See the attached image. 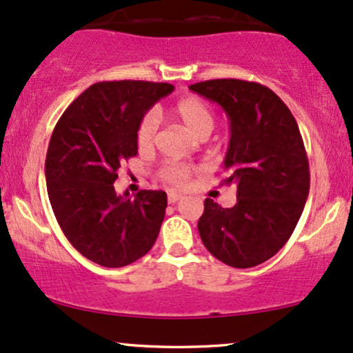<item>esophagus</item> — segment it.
I'll return each instance as SVG.
<instances>
[{"label":"esophagus","mask_w":353,"mask_h":353,"mask_svg":"<svg viewBox=\"0 0 353 353\" xmlns=\"http://www.w3.org/2000/svg\"><path fill=\"white\" fill-rule=\"evenodd\" d=\"M181 199H182L181 194H176V192H169L168 194V202H169V204H176V202L181 201Z\"/></svg>","instance_id":"1"}]
</instances>
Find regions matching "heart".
Instances as JSON below:
<instances>
[{
    "label": "heart",
    "instance_id": "obj_1",
    "mask_svg": "<svg viewBox=\"0 0 353 353\" xmlns=\"http://www.w3.org/2000/svg\"><path fill=\"white\" fill-rule=\"evenodd\" d=\"M169 112H171L174 119L179 121V123L188 129L190 134L199 137V139L208 137L210 134V131H212L214 123H216L212 108H210L204 99L197 98V96H188V98L179 99ZM156 116H154L152 112H148V114H144L143 119L139 121V124H137V145H139L141 149L152 148L154 141H156ZM159 174L165 182H169V184L184 185L190 177V174H192V168L188 164L169 163L161 169Z\"/></svg>",
    "mask_w": 353,
    "mask_h": 353
}]
</instances>
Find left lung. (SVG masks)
Instances as JSON below:
<instances>
[{
    "mask_svg": "<svg viewBox=\"0 0 353 353\" xmlns=\"http://www.w3.org/2000/svg\"><path fill=\"white\" fill-rule=\"evenodd\" d=\"M189 89L229 116L224 182L237 185L234 208L204 201L201 239L224 264L255 267L285 245L309 196V159L297 121L272 89L252 81L209 79Z\"/></svg>",
    "mask_w": 353,
    "mask_h": 353,
    "instance_id": "8db88e82",
    "label": "left lung"
}]
</instances>
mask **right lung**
Listing matches in <instances>:
<instances>
[{
  "mask_svg": "<svg viewBox=\"0 0 353 353\" xmlns=\"http://www.w3.org/2000/svg\"><path fill=\"white\" fill-rule=\"evenodd\" d=\"M169 83L103 81L89 86L54 125L46 154L52 212L71 245L103 267L132 264L151 250L164 221V190L117 196L121 164L137 154L136 129Z\"/></svg>",
  "mask_w": 353,
  "mask_h": 353,
  "instance_id": "right-lung-1",
  "label": "right lung"
}]
</instances>
